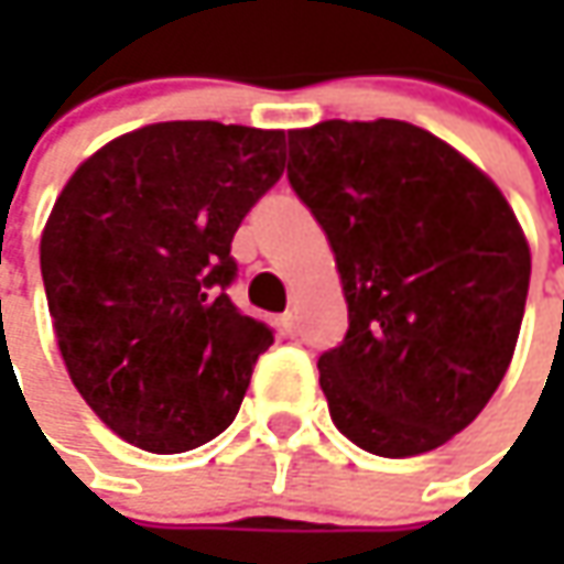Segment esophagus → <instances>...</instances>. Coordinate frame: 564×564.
Listing matches in <instances>:
<instances>
[{
	"label": "esophagus",
	"mask_w": 564,
	"mask_h": 564,
	"mask_svg": "<svg viewBox=\"0 0 564 564\" xmlns=\"http://www.w3.org/2000/svg\"><path fill=\"white\" fill-rule=\"evenodd\" d=\"M275 323H279L282 336H294V333H297V316L294 314H282L279 319H275Z\"/></svg>",
	"instance_id": "34e87169"
}]
</instances>
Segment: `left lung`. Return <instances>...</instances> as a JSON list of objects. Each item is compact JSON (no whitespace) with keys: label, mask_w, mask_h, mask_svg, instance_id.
Wrapping results in <instances>:
<instances>
[{"label":"left lung","mask_w":564,"mask_h":564,"mask_svg":"<svg viewBox=\"0 0 564 564\" xmlns=\"http://www.w3.org/2000/svg\"><path fill=\"white\" fill-rule=\"evenodd\" d=\"M289 182L348 301V333L316 360L333 423L382 458L448 443L499 389L524 319L531 248L502 191L395 119L289 131Z\"/></svg>","instance_id":"8db88e82"}]
</instances>
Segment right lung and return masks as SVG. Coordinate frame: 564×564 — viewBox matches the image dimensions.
I'll list each match as a JSON object with an SVG mask.
<instances>
[{
	"mask_svg": "<svg viewBox=\"0 0 564 564\" xmlns=\"http://www.w3.org/2000/svg\"><path fill=\"white\" fill-rule=\"evenodd\" d=\"M285 169V131L160 121L77 165L40 241L68 377L121 440L175 455L235 421L267 323L226 289L231 238Z\"/></svg>",
	"mask_w": 564,
	"mask_h": 564,
	"instance_id": "1",
	"label": "right lung"
}]
</instances>
